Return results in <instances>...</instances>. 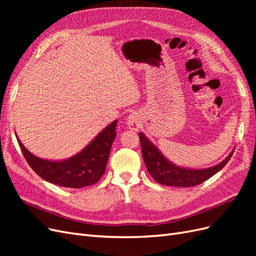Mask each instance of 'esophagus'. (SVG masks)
<instances>
[{
  "label": "esophagus",
  "mask_w": 256,
  "mask_h": 256,
  "mask_svg": "<svg viewBox=\"0 0 256 256\" xmlns=\"http://www.w3.org/2000/svg\"><path fill=\"white\" fill-rule=\"evenodd\" d=\"M141 115L136 113V112H134L129 114V116L127 118V126L130 130H134V131H138V129L141 128V125H142V120H141Z\"/></svg>",
  "instance_id": "esophagus-1"
}]
</instances>
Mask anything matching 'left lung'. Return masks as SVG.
Here are the masks:
<instances>
[{"instance_id":"left-lung-1","label":"left lung","mask_w":256,"mask_h":256,"mask_svg":"<svg viewBox=\"0 0 256 256\" xmlns=\"http://www.w3.org/2000/svg\"><path fill=\"white\" fill-rule=\"evenodd\" d=\"M138 138L147 171L158 184L173 187H192L204 182L226 166L235 150H233L226 159L214 166L204 170L184 168L168 161L143 132L138 134Z\"/></svg>"}]
</instances>
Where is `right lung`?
<instances>
[{
	"instance_id": "right-lung-1",
	"label": "right lung",
	"mask_w": 256,
	"mask_h": 256,
	"mask_svg": "<svg viewBox=\"0 0 256 256\" xmlns=\"http://www.w3.org/2000/svg\"><path fill=\"white\" fill-rule=\"evenodd\" d=\"M118 120L106 127L84 150L74 157L51 161L30 152L17 136L21 152L28 166L44 180L66 188L79 189L96 184L104 174L111 146L116 136Z\"/></svg>"
}]
</instances>
